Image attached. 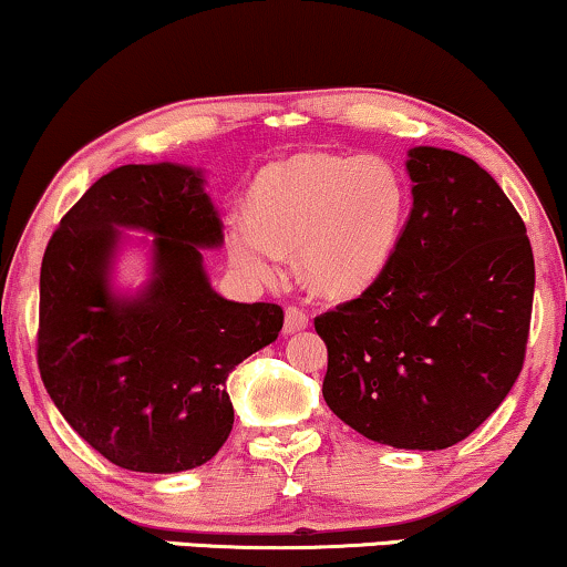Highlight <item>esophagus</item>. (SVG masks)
<instances>
[{
    "instance_id": "obj_1",
    "label": "esophagus",
    "mask_w": 567,
    "mask_h": 567,
    "mask_svg": "<svg viewBox=\"0 0 567 567\" xmlns=\"http://www.w3.org/2000/svg\"><path fill=\"white\" fill-rule=\"evenodd\" d=\"M309 328V315L299 307H289L284 315V332L286 336H293V332Z\"/></svg>"
}]
</instances>
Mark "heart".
Here are the masks:
<instances>
[{
    "mask_svg": "<svg viewBox=\"0 0 567 567\" xmlns=\"http://www.w3.org/2000/svg\"><path fill=\"white\" fill-rule=\"evenodd\" d=\"M405 212V183L384 157L293 154L262 169L252 214L229 216L227 250L255 281H276L286 252H301L317 293L351 299L390 266Z\"/></svg>",
    "mask_w": 567,
    "mask_h": 567,
    "instance_id": "b5f03b06",
    "label": "heart"
}]
</instances>
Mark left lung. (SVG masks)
<instances>
[{
	"label": "left lung",
	"mask_w": 567,
	"mask_h": 567,
	"mask_svg": "<svg viewBox=\"0 0 567 567\" xmlns=\"http://www.w3.org/2000/svg\"><path fill=\"white\" fill-rule=\"evenodd\" d=\"M413 208L384 274L315 320L322 398L394 449L460 444L506 400L524 363L534 255L501 185L464 154L408 150Z\"/></svg>",
	"instance_id": "left-lung-1"
}]
</instances>
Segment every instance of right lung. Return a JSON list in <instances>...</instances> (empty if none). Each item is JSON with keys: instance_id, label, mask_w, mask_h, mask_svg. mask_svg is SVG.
I'll return each instance as SVG.
<instances>
[{"instance_id": "right-lung-1", "label": "right lung", "mask_w": 567, "mask_h": 567, "mask_svg": "<svg viewBox=\"0 0 567 567\" xmlns=\"http://www.w3.org/2000/svg\"><path fill=\"white\" fill-rule=\"evenodd\" d=\"M221 245L204 169L154 162L100 177L45 247L41 379L66 423L123 470L173 475L212 460L235 423L231 369L284 328L278 305L214 289L204 250ZM128 249L147 258L138 287L117 281Z\"/></svg>"}]
</instances>
